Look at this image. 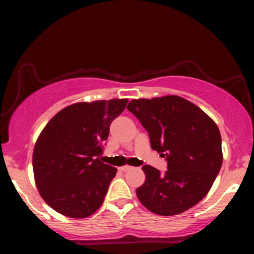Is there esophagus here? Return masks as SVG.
<instances>
[{
  "label": "esophagus",
  "mask_w": 254,
  "mask_h": 254,
  "mask_svg": "<svg viewBox=\"0 0 254 254\" xmlns=\"http://www.w3.org/2000/svg\"><path fill=\"white\" fill-rule=\"evenodd\" d=\"M130 169H131V166H129V165H124V166H120V168H119L120 171H124V172H126Z\"/></svg>",
  "instance_id": "34e87169"
}]
</instances>
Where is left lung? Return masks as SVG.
Listing matches in <instances>:
<instances>
[{
	"mask_svg": "<svg viewBox=\"0 0 254 254\" xmlns=\"http://www.w3.org/2000/svg\"><path fill=\"white\" fill-rule=\"evenodd\" d=\"M127 109L148 131L151 148L168 161L164 173L142 166L145 182L136 190L140 202L162 216L195 206L209 192L223 161L216 124L178 96L133 99Z\"/></svg>",
	"mask_w": 254,
	"mask_h": 254,
	"instance_id": "left-lung-1",
	"label": "left lung"
}]
</instances>
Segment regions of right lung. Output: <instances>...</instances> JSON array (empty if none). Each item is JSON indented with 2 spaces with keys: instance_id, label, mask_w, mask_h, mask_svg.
I'll return each mask as SVG.
<instances>
[{
  "instance_id": "right-lung-1",
  "label": "right lung",
  "mask_w": 254,
  "mask_h": 254,
  "mask_svg": "<svg viewBox=\"0 0 254 254\" xmlns=\"http://www.w3.org/2000/svg\"><path fill=\"white\" fill-rule=\"evenodd\" d=\"M128 99L76 103L55 114L33 150L34 180L55 211L84 218L102 206L117 169L99 161L110 125Z\"/></svg>"
}]
</instances>
